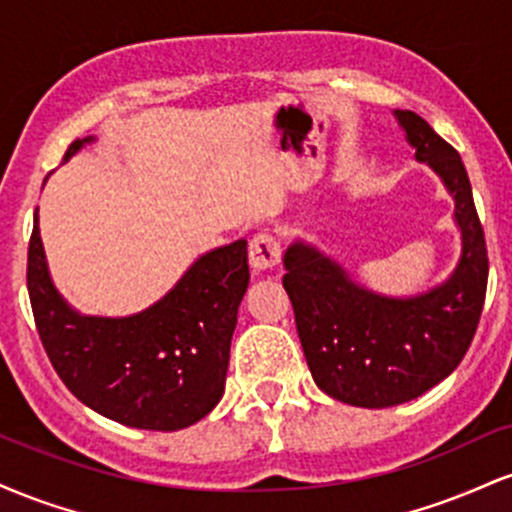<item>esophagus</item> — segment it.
<instances>
[{"label": "esophagus", "mask_w": 512, "mask_h": 512, "mask_svg": "<svg viewBox=\"0 0 512 512\" xmlns=\"http://www.w3.org/2000/svg\"><path fill=\"white\" fill-rule=\"evenodd\" d=\"M279 257H281L279 240H276L269 231L257 233V236L250 240V264L257 269V272L272 269L274 264H279Z\"/></svg>", "instance_id": "obj_1"}]
</instances>
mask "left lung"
<instances>
[{
	"label": "left lung",
	"mask_w": 512,
	"mask_h": 512,
	"mask_svg": "<svg viewBox=\"0 0 512 512\" xmlns=\"http://www.w3.org/2000/svg\"><path fill=\"white\" fill-rule=\"evenodd\" d=\"M416 161L428 163L455 199L462 255L445 284L390 298L354 284L337 262L301 240L284 255L305 361L322 392L366 409L424 395L460 366L477 332L489 279L484 228L460 154L424 117L395 110Z\"/></svg>",
	"instance_id": "1"
}]
</instances>
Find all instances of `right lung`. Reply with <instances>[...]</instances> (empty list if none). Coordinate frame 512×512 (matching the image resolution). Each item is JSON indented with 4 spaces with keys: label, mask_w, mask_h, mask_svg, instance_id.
Returning <instances> with one entry per match:
<instances>
[{
    "label": "right lung",
    "mask_w": 512,
    "mask_h": 512,
    "mask_svg": "<svg viewBox=\"0 0 512 512\" xmlns=\"http://www.w3.org/2000/svg\"><path fill=\"white\" fill-rule=\"evenodd\" d=\"M93 137L69 144L64 161ZM28 296L52 368L98 414L146 431H180L219 404L238 305L250 281L248 240L211 250L161 301L129 317L79 315L52 286L38 214Z\"/></svg>",
    "instance_id": "obj_1"
}]
</instances>
